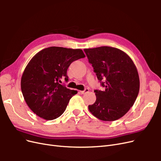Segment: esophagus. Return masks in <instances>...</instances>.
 <instances>
[{
  "label": "esophagus",
  "instance_id": "34e87169",
  "mask_svg": "<svg viewBox=\"0 0 161 161\" xmlns=\"http://www.w3.org/2000/svg\"><path fill=\"white\" fill-rule=\"evenodd\" d=\"M89 92V89H85L84 91H80V92H81L82 94H86V93H88Z\"/></svg>",
  "mask_w": 161,
  "mask_h": 161
}]
</instances>
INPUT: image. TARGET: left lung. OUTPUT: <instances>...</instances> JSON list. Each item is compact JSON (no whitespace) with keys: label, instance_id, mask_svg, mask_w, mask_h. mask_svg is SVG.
Returning <instances> with one entry per match:
<instances>
[{"label":"left lung","instance_id":"obj_1","mask_svg":"<svg viewBox=\"0 0 161 161\" xmlns=\"http://www.w3.org/2000/svg\"><path fill=\"white\" fill-rule=\"evenodd\" d=\"M89 62L105 90L96 89V101L89 105L91 114L103 121H115L133 106L140 89L136 67L118 48L102 46L84 50Z\"/></svg>","mask_w":161,"mask_h":161}]
</instances>
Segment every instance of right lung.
Masks as SVG:
<instances>
[{"instance_id": "1", "label": "right lung", "mask_w": 161, "mask_h": 161, "mask_svg": "<svg viewBox=\"0 0 161 161\" xmlns=\"http://www.w3.org/2000/svg\"><path fill=\"white\" fill-rule=\"evenodd\" d=\"M85 55L80 49L50 47L39 52L23 74L21 87L24 99L34 114L46 120L60 117L77 91L60 84L71 63Z\"/></svg>"}]
</instances>
